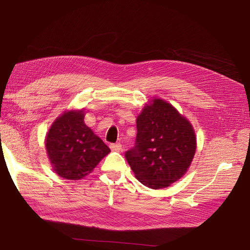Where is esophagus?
<instances>
[{
	"label": "esophagus",
	"mask_w": 250,
	"mask_h": 250,
	"mask_svg": "<svg viewBox=\"0 0 250 250\" xmlns=\"http://www.w3.org/2000/svg\"><path fill=\"white\" fill-rule=\"evenodd\" d=\"M121 147H122V146H121V143H111V145H110V149L111 150H113V151H117V152H119V151H121Z\"/></svg>",
	"instance_id": "1"
}]
</instances>
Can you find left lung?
Segmentation results:
<instances>
[{
    "label": "left lung",
    "mask_w": 250,
    "mask_h": 250,
    "mask_svg": "<svg viewBox=\"0 0 250 250\" xmlns=\"http://www.w3.org/2000/svg\"><path fill=\"white\" fill-rule=\"evenodd\" d=\"M189 122L170 104L154 99L137 119L134 146L125 153L135 177L147 188H167L181 179L195 154Z\"/></svg>",
    "instance_id": "obj_1"
}]
</instances>
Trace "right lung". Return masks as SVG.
<instances>
[{
	"label": "right lung",
	"mask_w": 250,
	"mask_h": 250,
	"mask_svg": "<svg viewBox=\"0 0 250 250\" xmlns=\"http://www.w3.org/2000/svg\"><path fill=\"white\" fill-rule=\"evenodd\" d=\"M46 150L54 171L66 180L83 179L110 152L84 125L83 111L57 118L46 137Z\"/></svg>",
	"instance_id": "obj_1"
}]
</instances>
